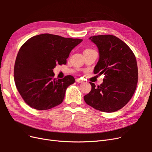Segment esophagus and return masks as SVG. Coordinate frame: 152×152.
Returning a JSON list of instances; mask_svg holds the SVG:
<instances>
[{
    "mask_svg": "<svg viewBox=\"0 0 152 152\" xmlns=\"http://www.w3.org/2000/svg\"><path fill=\"white\" fill-rule=\"evenodd\" d=\"M75 80H76L77 82H78V83H82V82H83V80H82L80 79H76Z\"/></svg>",
    "mask_w": 152,
    "mask_h": 152,
    "instance_id": "obj_1",
    "label": "esophagus"
}]
</instances>
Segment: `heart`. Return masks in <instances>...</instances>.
Returning a JSON list of instances; mask_svg holds the SVG:
<instances>
[{"instance_id":"heart-1","label":"heart","mask_w":152,"mask_h":152,"mask_svg":"<svg viewBox=\"0 0 152 152\" xmlns=\"http://www.w3.org/2000/svg\"><path fill=\"white\" fill-rule=\"evenodd\" d=\"M91 50V49H86L84 50V51H86V50Z\"/></svg>"}]
</instances>
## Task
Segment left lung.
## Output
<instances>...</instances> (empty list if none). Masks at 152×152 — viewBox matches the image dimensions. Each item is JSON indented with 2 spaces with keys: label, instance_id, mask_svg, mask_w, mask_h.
Returning <instances> with one entry per match:
<instances>
[{
  "label": "left lung",
  "instance_id": "1",
  "mask_svg": "<svg viewBox=\"0 0 152 152\" xmlns=\"http://www.w3.org/2000/svg\"><path fill=\"white\" fill-rule=\"evenodd\" d=\"M89 39L96 45L99 54L94 73H103L104 78L98 87L90 82L91 91L84 96V101L99 111H117L135 92L138 78L136 57L129 47L114 35H94Z\"/></svg>",
  "mask_w": 152,
  "mask_h": 152
}]
</instances>
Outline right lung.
<instances>
[{"instance_id": "obj_1", "label": "right lung", "mask_w": 152, "mask_h": 152, "mask_svg": "<svg viewBox=\"0 0 152 152\" xmlns=\"http://www.w3.org/2000/svg\"><path fill=\"white\" fill-rule=\"evenodd\" d=\"M82 39L49 34L32 37L23 44L14 68L17 89L30 107L45 110L61 104L67 87L75 82L72 75L56 80L53 69L65 65L72 50Z\"/></svg>"}]
</instances>
